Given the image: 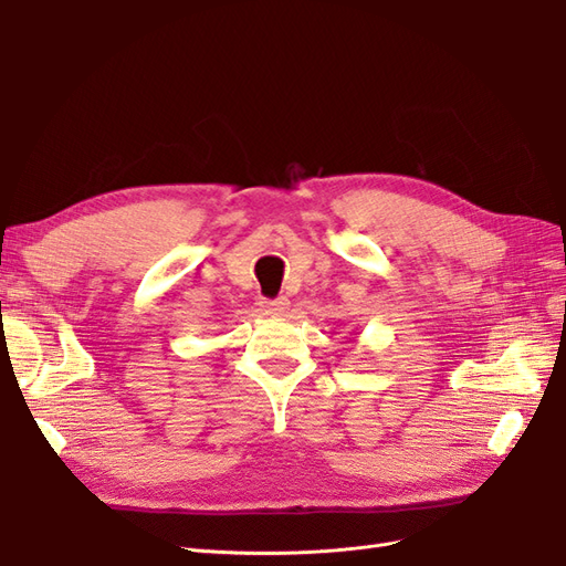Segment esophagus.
Segmentation results:
<instances>
[{
    "instance_id": "34e87169",
    "label": "esophagus",
    "mask_w": 566,
    "mask_h": 566,
    "mask_svg": "<svg viewBox=\"0 0 566 566\" xmlns=\"http://www.w3.org/2000/svg\"><path fill=\"white\" fill-rule=\"evenodd\" d=\"M290 300L287 297H276V300H264L262 302V312L271 314V316H281L287 312Z\"/></svg>"
}]
</instances>
